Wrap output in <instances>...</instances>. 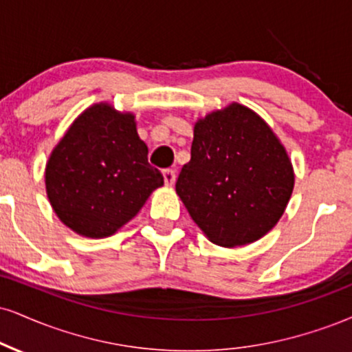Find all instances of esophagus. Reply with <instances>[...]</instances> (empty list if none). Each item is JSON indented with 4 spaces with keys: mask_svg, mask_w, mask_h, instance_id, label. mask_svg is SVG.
<instances>
[{
    "mask_svg": "<svg viewBox=\"0 0 352 352\" xmlns=\"http://www.w3.org/2000/svg\"><path fill=\"white\" fill-rule=\"evenodd\" d=\"M162 173H164V182H165V185H167V187H172V185L175 184V179H177L175 172L170 170V168H167V170H164Z\"/></svg>",
    "mask_w": 352,
    "mask_h": 352,
    "instance_id": "esophagus-1",
    "label": "esophagus"
}]
</instances>
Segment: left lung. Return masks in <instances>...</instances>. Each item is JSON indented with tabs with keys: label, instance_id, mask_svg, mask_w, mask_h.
<instances>
[{
	"label": "left lung",
	"instance_id": "obj_1",
	"mask_svg": "<svg viewBox=\"0 0 352 352\" xmlns=\"http://www.w3.org/2000/svg\"><path fill=\"white\" fill-rule=\"evenodd\" d=\"M294 185L280 139L259 114L234 101L195 122L192 159L175 190L211 243L238 248L278 223Z\"/></svg>",
	"mask_w": 352,
	"mask_h": 352
}]
</instances>
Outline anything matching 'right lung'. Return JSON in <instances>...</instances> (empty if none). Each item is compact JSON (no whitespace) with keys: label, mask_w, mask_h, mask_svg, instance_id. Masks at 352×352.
I'll list each match as a JSON object with an SVG mask.
<instances>
[{"label":"right lung","mask_w":352,"mask_h":352,"mask_svg":"<svg viewBox=\"0 0 352 352\" xmlns=\"http://www.w3.org/2000/svg\"><path fill=\"white\" fill-rule=\"evenodd\" d=\"M147 152L133 113L109 103L85 109L45 164V192L58 219L93 239L121 230L164 185Z\"/></svg>","instance_id":"1"}]
</instances>
